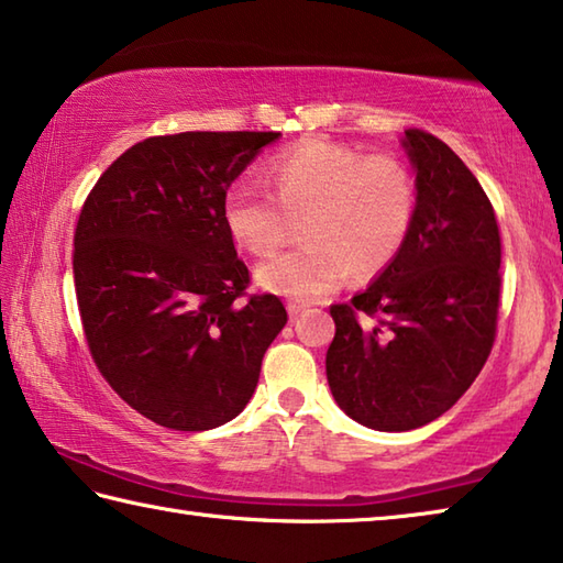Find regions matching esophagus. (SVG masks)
Listing matches in <instances>:
<instances>
[{"mask_svg":"<svg viewBox=\"0 0 563 563\" xmlns=\"http://www.w3.org/2000/svg\"><path fill=\"white\" fill-rule=\"evenodd\" d=\"M308 308H310V302H305V300H290L288 302L290 316H300V312H305Z\"/></svg>","mask_w":563,"mask_h":563,"instance_id":"34e87169","label":"esophagus"}]
</instances>
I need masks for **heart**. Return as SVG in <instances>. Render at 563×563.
<instances>
[{
  "label": "heart",
  "instance_id": "heart-1",
  "mask_svg": "<svg viewBox=\"0 0 563 563\" xmlns=\"http://www.w3.org/2000/svg\"><path fill=\"white\" fill-rule=\"evenodd\" d=\"M268 190L247 180L225 188L221 218L235 245L253 255L275 251L290 218L305 216L302 243L258 265V283L285 298L316 300L338 290L350 271L373 278L393 263L415 223L417 188L402 161L322 139L275 154Z\"/></svg>",
  "mask_w": 563,
  "mask_h": 563
}]
</instances>
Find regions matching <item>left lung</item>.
Returning a JSON list of instances; mask_svg holds the SVG:
<instances>
[{"label": "left lung", "mask_w": 563, "mask_h": 563, "mask_svg": "<svg viewBox=\"0 0 563 563\" xmlns=\"http://www.w3.org/2000/svg\"><path fill=\"white\" fill-rule=\"evenodd\" d=\"M415 168V223L397 258L332 305L325 373L338 407L377 432L444 415L482 373L497 332V218L464 161L432 133L399 139Z\"/></svg>", "instance_id": "1"}]
</instances>
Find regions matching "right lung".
<instances>
[{
    "label": "right lung",
    "instance_id": "right-lung-1",
    "mask_svg": "<svg viewBox=\"0 0 563 563\" xmlns=\"http://www.w3.org/2000/svg\"><path fill=\"white\" fill-rule=\"evenodd\" d=\"M275 131H186L103 170L74 233V285L91 357L123 402L203 432L251 402L288 322L275 295L241 300L247 268L225 233V188Z\"/></svg>",
    "mask_w": 563,
    "mask_h": 563
}]
</instances>
